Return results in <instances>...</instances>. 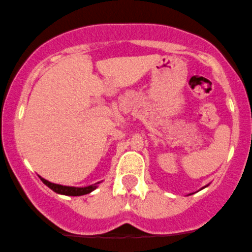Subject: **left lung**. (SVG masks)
I'll list each match as a JSON object with an SVG mask.
<instances>
[{
  "mask_svg": "<svg viewBox=\"0 0 252 252\" xmlns=\"http://www.w3.org/2000/svg\"><path fill=\"white\" fill-rule=\"evenodd\" d=\"M208 185H209V184H207V185H204V187H203V188H201V190H202V189H204V188H207V187H208ZM190 195H191V193H190Z\"/></svg>",
  "mask_w": 252,
  "mask_h": 252,
  "instance_id": "obj_1",
  "label": "left lung"
}]
</instances>
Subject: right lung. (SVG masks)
Wrapping results in <instances>:
<instances>
[{"mask_svg": "<svg viewBox=\"0 0 252 252\" xmlns=\"http://www.w3.org/2000/svg\"><path fill=\"white\" fill-rule=\"evenodd\" d=\"M40 181L43 182L46 187H49L52 191H55L56 193H60V195H65V196H82V195H87V193L92 192L93 190H95L98 188V184L101 183V182H98V183L88 185V187H67V185H61V184H56V183H51V182L46 181L44 179L43 177H40Z\"/></svg>", "mask_w": 252, "mask_h": 252, "instance_id": "add662e5", "label": "right lung"}]
</instances>
